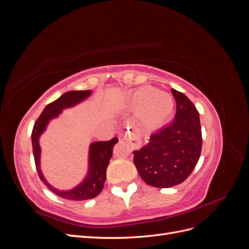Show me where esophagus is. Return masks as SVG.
<instances>
[{
  "mask_svg": "<svg viewBox=\"0 0 249 249\" xmlns=\"http://www.w3.org/2000/svg\"><path fill=\"white\" fill-rule=\"evenodd\" d=\"M124 139L126 141H129L131 143L132 147L134 148H138L141 146L142 141L139 137V135L135 133L134 129H132V127H129V129H127V132L124 134Z\"/></svg>",
  "mask_w": 249,
  "mask_h": 249,
  "instance_id": "1",
  "label": "esophagus"
}]
</instances>
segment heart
<instances>
[{"instance_id": "obj_1", "label": "heart", "mask_w": 249, "mask_h": 249, "mask_svg": "<svg viewBox=\"0 0 249 249\" xmlns=\"http://www.w3.org/2000/svg\"><path fill=\"white\" fill-rule=\"evenodd\" d=\"M130 106L133 110L140 109L139 118L143 125L156 129L167 122L175 109V101L167 92L142 87L133 93Z\"/></svg>"}]
</instances>
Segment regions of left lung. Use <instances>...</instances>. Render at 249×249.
I'll use <instances>...</instances> for the list:
<instances>
[{
	"instance_id": "left-lung-1",
	"label": "left lung",
	"mask_w": 249,
	"mask_h": 249,
	"mask_svg": "<svg viewBox=\"0 0 249 249\" xmlns=\"http://www.w3.org/2000/svg\"><path fill=\"white\" fill-rule=\"evenodd\" d=\"M177 103L173 122L152 134L146 145L134 150V164L144 182L157 188L177 186L198 162L202 138L199 113L188 97L171 89Z\"/></svg>"
}]
</instances>
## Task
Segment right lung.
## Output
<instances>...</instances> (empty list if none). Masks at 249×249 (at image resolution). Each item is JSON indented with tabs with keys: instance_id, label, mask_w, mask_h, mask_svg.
<instances>
[{
	"instance_id": "add662e5",
	"label": "right lung",
	"mask_w": 249,
	"mask_h": 249,
	"mask_svg": "<svg viewBox=\"0 0 249 249\" xmlns=\"http://www.w3.org/2000/svg\"><path fill=\"white\" fill-rule=\"evenodd\" d=\"M90 94H91V90H82V91L71 90V91L65 92L59 99L49 104L35 122L31 135L34 161L40 179L52 192H54L60 197L70 200L90 199L97 196L102 192L104 183L106 180L107 167L113 153V146L118 142V139L114 137L109 141H97L91 143L89 146L88 173L84 180L77 187H74L73 189L58 190L48 183L40 169L39 137L47 129V125L51 122V119L58 117L59 114H61L63 109L76 106L82 101L86 100Z\"/></svg>"
}]
</instances>
